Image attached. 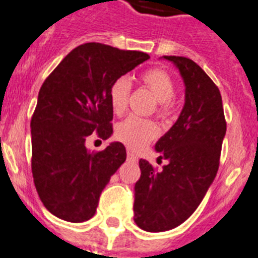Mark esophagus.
Returning <instances> with one entry per match:
<instances>
[{
  "mask_svg": "<svg viewBox=\"0 0 258 258\" xmlns=\"http://www.w3.org/2000/svg\"><path fill=\"white\" fill-rule=\"evenodd\" d=\"M127 158H128V161H132V162H138V157L135 156V154L132 153L131 151H127Z\"/></svg>",
  "mask_w": 258,
  "mask_h": 258,
  "instance_id": "esophagus-1",
  "label": "esophagus"
}]
</instances>
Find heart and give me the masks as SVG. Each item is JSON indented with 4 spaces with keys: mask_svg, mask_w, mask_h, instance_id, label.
<instances>
[{
    "mask_svg": "<svg viewBox=\"0 0 258 258\" xmlns=\"http://www.w3.org/2000/svg\"><path fill=\"white\" fill-rule=\"evenodd\" d=\"M143 86L151 92L157 101V113L166 115L171 107V98L175 95V83L169 73L162 69H152L140 76ZM130 80L127 76H120L111 84L109 97L114 114L120 115L126 110L130 95ZM158 134L156 123L151 119H140L128 116L116 124L115 136L118 140L131 149H140L153 140Z\"/></svg>",
    "mask_w": 258,
    "mask_h": 258,
    "instance_id": "1",
    "label": "heart"
}]
</instances>
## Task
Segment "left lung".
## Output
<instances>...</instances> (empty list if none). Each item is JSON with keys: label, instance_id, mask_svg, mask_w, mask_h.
<instances>
[{"label": "left lung", "instance_id": "8db88e82", "mask_svg": "<svg viewBox=\"0 0 258 258\" xmlns=\"http://www.w3.org/2000/svg\"><path fill=\"white\" fill-rule=\"evenodd\" d=\"M179 70L185 87L184 106L171 128L156 143L166 160L156 171L145 160L135 184L134 221L148 232L178 227L192 216L216 178L226 135L218 87L192 59L163 55Z\"/></svg>", "mask_w": 258, "mask_h": 258}]
</instances>
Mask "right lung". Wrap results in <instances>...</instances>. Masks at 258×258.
I'll return each mask as SVG.
<instances>
[{"label":"right lung","mask_w":258,"mask_h":258,"mask_svg":"<svg viewBox=\"0 0 258 258\" xmlns=\"http://www.w3.org/2000/svg\"><path fill=\"white\" fill-rule=\"evenodd\" d=\"M147 59L143 51L87 42L71 50L41 86L31 119L32 175L53 216L74 223L95 216L102 189L127 154L118 142L93 153L86 140L93 132L110 138L111 84Z\"/></svg>","instance_id":"right-lung-1"}]
</instances>
